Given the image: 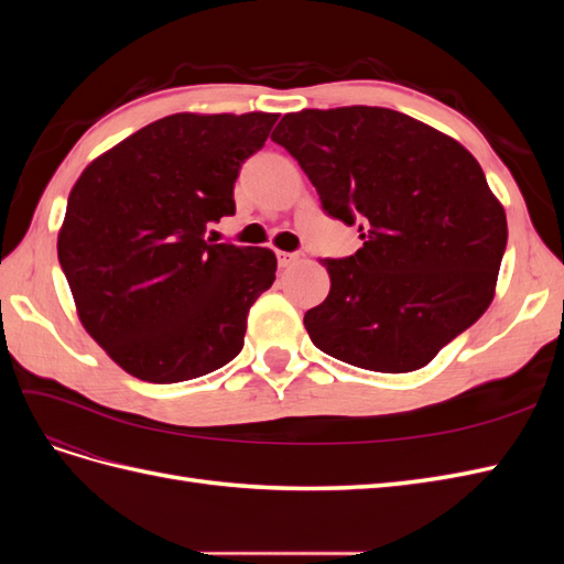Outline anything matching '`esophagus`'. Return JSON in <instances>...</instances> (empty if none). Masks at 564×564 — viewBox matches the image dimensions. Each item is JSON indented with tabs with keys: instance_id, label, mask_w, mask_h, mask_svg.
Masks as SVG:
<instances>
[{
	"instance_id": "obj_1",
	"label": "esophagus",
	"mask_w": 564,
	"mask_h": 564,
	"mask_svg": "<svg viewBox=\"0 0 564 564\" xmlns=\"http://www.w3.org/2000/svg\"><path fill=\"white\" fill-rule=\"evenodd\" d=\"M301 259L299 253H289V251H278V263H280V268H289V265H294L296 261Z\"/></svg>"
}]
</instances>
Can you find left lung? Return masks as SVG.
<instances>
[{"label": "left lung", "mask_w": 564, "mask_h": 564, "mask_svg": "<svg viewBox=\"0 0 564 564\" xmlns=\"http://www.w3.org/2000/svg\"><path fill=\"white\" fill-rule=\"evenodd\" d=\"M272 141L324 212L365 245L324 259L329 294L303 317L313 344L360 369L429 365L489 308L508 242L503 204L470 152L419 119L348 106L289 112Z\"/></svg>", "instance_id": "left-lung-1"}]
</instances>
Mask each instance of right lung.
I'll return each instance as SVG.
<instances>
[{"mask_svg":"<svg viewBox=\"0 0 564 564\" xmlns=\"http://www.w3.org/2000/svg\"><path fill=\"white\" fill-rule=\"evenodd\" d=\"M275 122L272 112L169 115L73 185L58 261L82 327L131 377L191 381L242 350L247 315L275 282L278 259L204 232L235 214L240 166Z\"/></svg>","mask_w":564,"mask_h":564,"instance_id":"1","label":"right lung"}]
</instances>
